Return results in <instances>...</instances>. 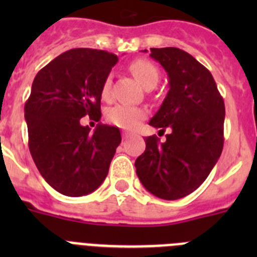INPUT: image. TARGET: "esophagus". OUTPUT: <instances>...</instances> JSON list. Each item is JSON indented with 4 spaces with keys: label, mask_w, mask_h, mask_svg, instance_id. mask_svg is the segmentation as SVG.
<instances>
[{
    "label": "esophagus",
    "mask_w": 257,
    "mask_h": 257,
    "mask_svg": "<svg viewBox=\"0 0 257 257\" xmlns=\"http://www.w3.org/2000/svg\"><path fill=\"white\" fill-rule=\"evenodd\" d=\"M130 134H128V133H123V134H122V138H123V139L124 140H127V139H128V138H130Z\"/></svg>",
    "instance_id": "1"
}]
</instances>
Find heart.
<instances>
[{
  "label": "heart",
  "instance_id": "obj_1",
  "mask_svg": "<svg viewBox=\"0 0 257 257\" xmlns=\"http://www.w3.org/2000/svg\"><path fill=\"white\" fill-rule=\"evenodd\" d=\"M131 72L136 79L144 86L147 90L158 83L160 81V72L148 60H136L134 61L130 67ZM110 88H112V76H108L104 79L103 86H101V96L104 99H108L110 96ZM106 119L112 124L126 130L135 128L140 123L142 119H144L147 113L143 108L133 105H126V104H115L110 106L106 110Z\"/></svg>",
  "mask_w": 257,
  "mask_h": 257
}]
</instances>
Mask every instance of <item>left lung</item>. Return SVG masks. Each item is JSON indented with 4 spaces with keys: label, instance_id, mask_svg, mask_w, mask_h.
Here are the masks:
<instances>
[{
    "label": "left lung",
    "instance_id": "obj_1",
    "mask_svg": "<svg viewBox=\"0 0 257 257\" xmlns=\"http://www.w3.org/2000/svg\"><path fill=\"white\" fill-rule=\"evenodd\" d=\"M147 50H144V52ZM169 76V92L149 124L169 128L166 142L145 138L135 161L144 188L162 199L188 196L207 179L224 145L225 106L210 70L176 47L151 49Z\"/></svg>",
    "mask_w": 257,
    "mask_h": 257
}]
</instances>
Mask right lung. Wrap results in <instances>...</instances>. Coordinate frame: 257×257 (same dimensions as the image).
Returning <instances> with one entry per match:
<instances>
[{"mask_svg":"<svg viewBox=\"0 0 257 257\" xmlns=\"http://www.w3.org/2000/svg\"><path fill=\"white\" fill-rule=\"evenodd\" d=\"M117 55L73 49L50 61L35 77L24 106L32 158L42 178L68 197L90 194L105 180L121 143L119 128L99 123L94 133L81 118L101 117V86Z\"/></svg>","mask_w":257,"mask_h":257,"instance_id":"1","label":"right lung"}]
</instances>
